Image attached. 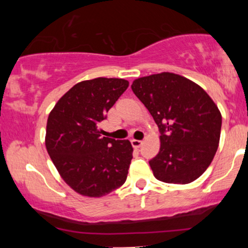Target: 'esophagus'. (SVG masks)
<instances>
[{"mask_svg":"<svg viewBox=\"0 0 248 248\" xmlns=\"http://www.w3.org/2000/svg\"><path fill=\"white\" fill-rule=\"evenodd\" d=\"M131 143H132V145H133V148H135V149H138V148H140L141 145H142V143H143V141H141V140H131Z\"/></svg>","mask_w":248,"mask_h":248,"instance_id":"obj_1","label":"esophagus"}]
</instances>
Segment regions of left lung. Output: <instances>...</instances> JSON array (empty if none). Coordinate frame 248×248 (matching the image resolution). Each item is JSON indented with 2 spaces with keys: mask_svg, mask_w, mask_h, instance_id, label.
I'll list each match as a JSON object with an SVG mask.
<instances>
[{
  "mask_svg": "<svg viewBox=\"0 0 248 248\" xmlns=\"http://www.w3.org/2000/svg\"><path fill=\"white\" fill-rule=\"evenodd\" d=\"M132 90L150 111L160 131V150L149 164L155 177L188 184L206 170L221 132V113L199 84L162 72L139 78Z\"/></svg>",
  "mask_w": 248,
  "mask_h": 248,
  "instance_id": "left-lung-1",
  "label": "left lung"
}]
</instances>
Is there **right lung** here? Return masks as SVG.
<instances>
[{"label": "right lung", "instance_id": "obj_1", "mask_svg": "<svg viewBox=\"0 0 248 248\" xmlns=\"http://www.w3.org/2000/svg\"><path fill=\"white\" fill-rule=\"evenodd\" d=\"M128 81L97 78L73 86L49 113L45 144L63 181L77 193L100 198L126 181L131 142L101 137L99 123Z\"/></svg>", "mask_w": 248, "mask_h": 248}]
</instances>
